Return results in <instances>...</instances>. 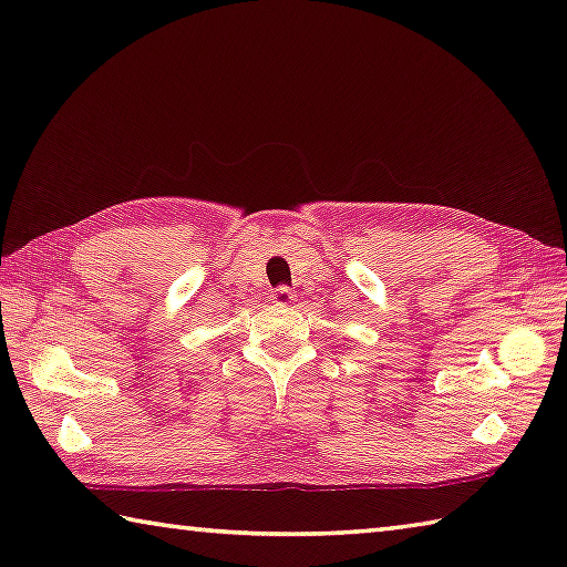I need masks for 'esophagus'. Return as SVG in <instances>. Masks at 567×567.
Wrapping results in <instances>:
<instances>
[{
	"label": "esophagus",
	"mask_w": 567,
	"mask_h": 567,
	"mask_svg": "<svg viewBox=\"0 0 567 567\" xmlns=\"http://www.w3.org/2000/svg\"><path fill=\"white\" fill-rule=\"evenodd\" d=\"M291 301H293V291L288 286H279V288H274V291H271V303L288 306Z\"/></svg>",
	"instance_id": "esophagus-1"
}]
</instances>
